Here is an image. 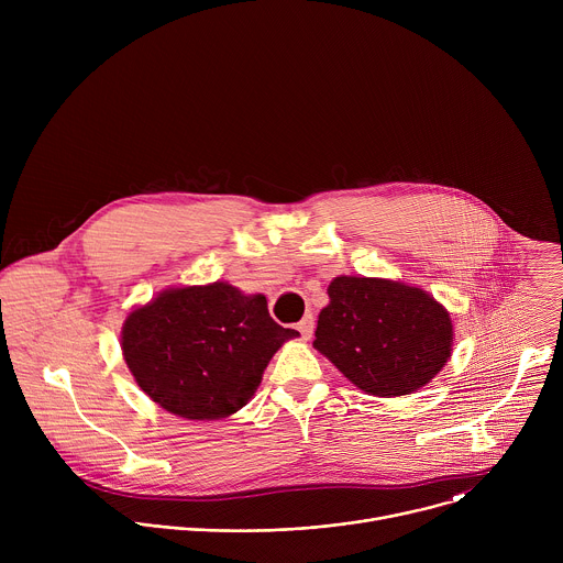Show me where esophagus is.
I'll use <instances>...</instances> for the list:
<instances>
[{
    "label": "esophagus",
    "mask_w": 563,
    "mask_h": 563,
    "mask_svg": "<svg viewBox=\"0 0 563 563\" xmlns=\"http://www.w3.org/2000/svg\"><path fill=\"white\" fill-rule=\"evenodd\" d=\"M296 330L300 332V336L307 341V339H311V334H313V316L311 313H307L300 323L296 325Z\"/></svg>",
    "instance_id": "34e87169"
}]
</instances>
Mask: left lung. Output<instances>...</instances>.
Here are the masks:
<instances>
[{
  "label": "left lung",
  "instance_id": "left-lung-1",
  "mask_svg": "<svg viewBox=\"0 0 563 563\" xmlns=\"http://www.w3.org/2000/svg\"><path fill=\"white\" fill-rule=\"evenodd\" d=\"M328 294L313 347L363 391L385 398L417 391L448 363L452 320L423 289L339 276Z\"/></svg>",
  "mask_w": 563,
  "mask_h": 563
}]
</instances>
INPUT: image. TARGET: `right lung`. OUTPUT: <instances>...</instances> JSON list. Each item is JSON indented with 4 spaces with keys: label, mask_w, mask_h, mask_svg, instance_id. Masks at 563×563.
I'll use <instances>...</instances> for the list:
<instances>
[{
    "label": "right lung",
    "mask_w": 563,
    "mask_h": 563,
    "mask_svg": "<svg viewBox=\"0 0 563 563\" xmlns=\"http://www.w3.org/2000/svg\"><path fill=\"white\" fill-rule=\"evenodd\" d=\"M298 336L269 316L263 294L245 296L227 283L167 289L129 313L124 361L137 385L167 412L224 419L261 385L278 347Z\"/></svg>",
    "instance_id": "right-lung-1"
}]
</instances>
